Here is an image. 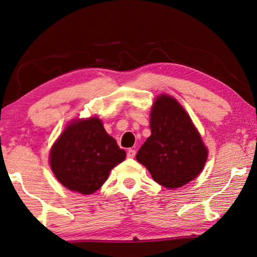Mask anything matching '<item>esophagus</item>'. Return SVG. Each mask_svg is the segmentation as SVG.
I'll use <instances>...</instances> for the list:
<instances>
[{"label": "esophagus", "instance_id": "esophagus-1", "mask_svg": "<svg viewBox=\"0 0 257 257\" xmlns=\"http://www.w3.org/2000/svg\"><path fill=\"white\" fill-rule=\"evenodd\" d=\"M135 157V150H132V149H130V150H127V158H134Z\"/></svg>", "mask_w": 257, "mask_h": 257}]
</instances>
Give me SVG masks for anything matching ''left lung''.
<instances>
[{
    "instance_id": "obj_1",
    "label": "left lung",
    "mask_w": 257,
    "mask_h": 257,
    "mask_svg": "<svg viewBox=\"0 0 257 257\" xmlns=\"http://www.w3.org/2000/svg\"><path fill=\"white\" fill-rule=\"evenodd\" d=\"M150 127L151 135L140 148L137 160L148 169L154 181L176 189L201 173L208 150L177 99L159 96L150 114Z\"/></svg>"
}]
</instances>
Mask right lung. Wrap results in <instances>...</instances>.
Listing matches in <instances>:
<instances>
[{
    "label": "right lung",
    "mask_w": 257,
    "mask_h": 257,
    "mask_svg": "<svg viewBox=\"0 0 257 257\" xmlns=\"http://www.w3.org/2000/svg\"><path fill=\"white\" fill-rule=\"evenodd\" d=\"M126 152L106 133L98 117L74 119L50 151V167L62 186L90 195L104 185Z\"/></svg>",
    "instance_id": "right-lung-1"
}]
</instances>
